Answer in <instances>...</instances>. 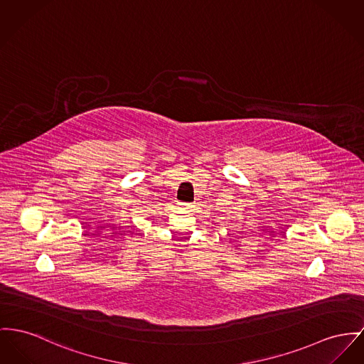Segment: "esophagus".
<instances>
[{"instance_id": "34e87169", "label": "esophagus", "mask_w": 364, "mask_h": 364, "mask_svg": "<svg viewBox=\"0 0 364 364\" xmlns=\"http://www.w3.org/2000/svg\"><path fill=\"white\" fill-rule=\"evenodd\" d=\"M179 205H181L182 210H189V208H191V205L186 204V203H179Z\"/></svg>"}]
</instances>
